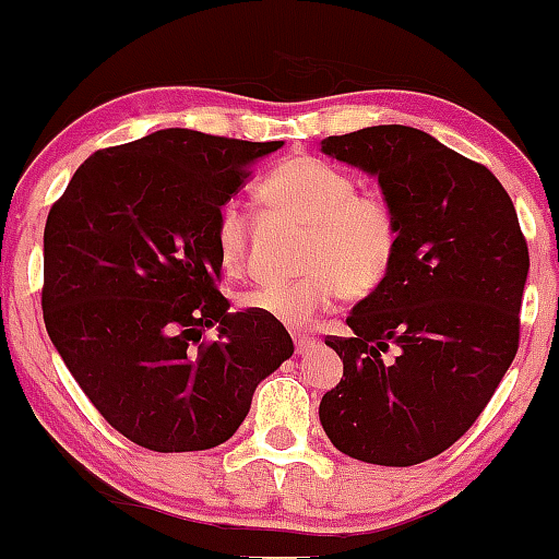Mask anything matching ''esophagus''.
<instances>
[{
    "label": "esophagus",
    "instance_id": "obj_1",
    "mask_svg": "<svg viewBox=\"0 0 559 559\" xmlns=\"http://www.w3.org/2000/svg\"><path fill=\"white\" fill-rule=\"evenodd\" d=\"M293 341H296L298 354H309V350L317 346V341H313V337H309V335H296Z\"/></svg>",
    "mask_w": 559,
    "mask_h": 559
}]
</instances>
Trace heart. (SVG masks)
<instances>
[{
    "label": "heart",
    "instance_id": "b5f03b06",
    "mask_svg": "<svg viewBox=\"0 0 559 559\" xmlns=\"http://www.w3.org/2000/svg\"><path fill=\"white\" fill-rule=\"evenodd\" d=\"M269 205L309 224L296 280L259 282L240 306L285 328L304 330L337 298L367 296L391 272L399 250V224L385 200L359 195L354 179L330 163L296 155L280 163L261 185ZM250 216L240 200H224L213 242L227 274H240L248 259Z\"/></svg>",
    "mask_w": 559,
    "mask_h": 559
}]
</instances>
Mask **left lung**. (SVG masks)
Wrapping results in <instances>:
<instances>
[{"label":"left lung","instance_id":"obj_1","mask_svg":"<svg viewBox=\"0 0 559 559\" xmlns=\"http://www.w3.org/2000/svg\"><path fill=\"white\" fill-rule=\"evenodd\" d=\"M322 153L378 179L399 250L350 337L324 341L343 378L319 419L354 460L419 465L465 436L515 359L528 246L499 179L425 131L367 127Z\"/></svg>","mask_w":559,"mask_h":559}]
</instances>
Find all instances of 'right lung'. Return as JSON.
Instances as JSON below:
<instances>
[{
	"label": "right lung",
	"instance_id": "obj_1",
	"mask_svg": "<svg viewBox=\"0 0 559 559\" xmlns=\"http://www.w3.org/2000/svg\"><path fill=\"white\" fill-rule=\"evenodd\" d=\"M282 144L153 131L97 150L49 211V341L99 415L144 449L229 441L259 382L293 356L280 322L229 311L213 242L224 200Z\"/></svg>",
	"mask_w": 559,
	"mask_h": 559
}]
</instances>
